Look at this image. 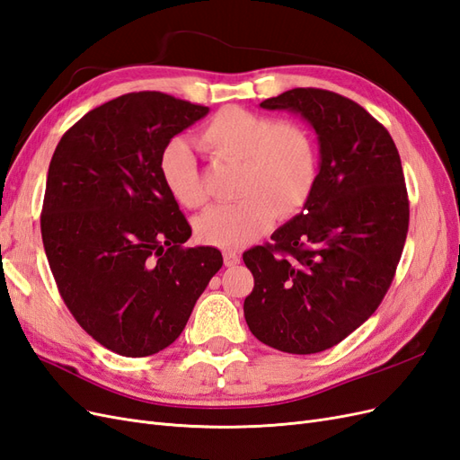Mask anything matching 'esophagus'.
I'll return each instance as SVG.
<instances>
[{
  "label": "esophagus",
  "mask_w": 460,
  "mask_h": 460,
  "mask_svg": "<svg viewBox=\"0 0 460 460\" xmlns=\"http://www.w3.org/2000/svg\"><path fill=\"white\" fill-rule=\"evenodd\" d=\"M225 264L226 267H235V264H240V261H242V257H240V253H235V252H225Z\"/></svg>",
  "instance_id": "obj_1"
}]
</instances>
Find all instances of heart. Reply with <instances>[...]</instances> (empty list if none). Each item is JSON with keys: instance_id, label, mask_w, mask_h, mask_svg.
<instances>
[{"instance_id": "b5f03b06", "label": "heart", "mask_w": 460, "mask_h": 460, "mask_svg": "<svg viewBox=\"0 0 460 460\" xmlns=\"http://www.w3.org/2000/svg\"><path fill=\"white\" fill-rule=\"evenodd\" d=\"M205 155L238 166L234 196L240 201L199 217L198 238L220 249H240L267 232L276 217L299 213L318 178V149L307 127L274 120L243 107H225L196 136ZM161 178L172 199L201 208L208 196L198 161L186 142H172L161 157Z\"/></svg>"}]
</instances>
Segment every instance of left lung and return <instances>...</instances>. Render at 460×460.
Returning a JSON list of instances; mask_svg holds the SVG:
<instances>
[{
  "mask_svg": "<svg viewBox=\"0 0 460 460\" xmlns=\"http://www.w3.org/2000/svg\"><path fill=\"white\" fill-rule=\"evenodd\" d=\"M291 111L316 132L313 196L274 243L243 253L255 288L243 301L253 336L278 351L320 353L378 309L409 232V198L392 136L336 92L294 88L261 103Z\"/></svg>",
  "mask_w": 460,
  "mask_h": 460,
  "instance_id": "obj_1",
  "label": "left lung"
}]
</instances>
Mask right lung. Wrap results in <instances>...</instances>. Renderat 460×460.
Returning a JSON list of instances; mask_svg holds the SVG:
<instances>
[{"label":"right lung","mask_w":460,"mask_h":460,"mask_svg":"<svg viewBox=\"0 0 460 460\" xmlns=\"http://www.w3.org/2000/svg\"><path fill=\"white\" fill-rule=\"evenodd\" d=\"M208 107L134 92L92 109L49 163L41 240L59 294L90 336L149 357L182 333L220 270L215 247H184L191 228L161 178L176 134Z\"/></svg>","instance_id":"1"}]
</instances>
